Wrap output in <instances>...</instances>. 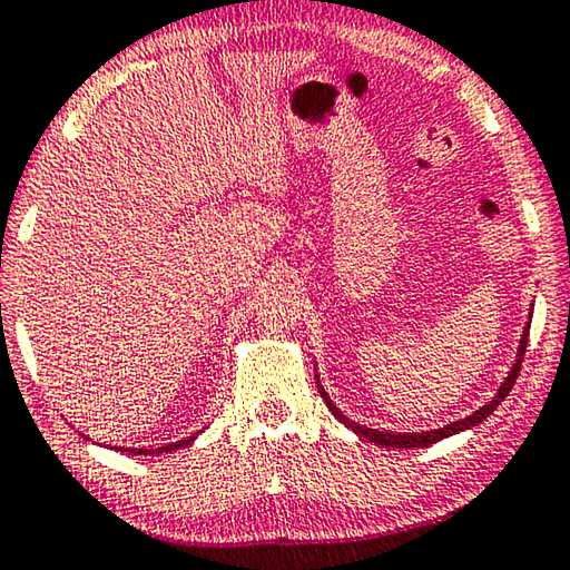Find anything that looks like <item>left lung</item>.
<instances>
[{"instance_id":"left-lung-1","label":"left lung","mask_w":570,"mask_h":570,"mask_svg":"<svg viewBox=\"0 0 570 570\" xmlns=\"http://www.w3.org/2000/svg\"><path fill=\"white\" fill-rule=\"evenodd\" d=\"M529 323H532V315H529ZM529 323L524 325L522 338H519V348H517L514 366L509 368L507 380L501 382V387H499V392H495V397L491 400V403H485L483 407H480V411H475L472 415H468V419L454 421V423H446L444 429L421 431V434H419V431H405V434H397V431L366 429V426H362V423L351 421L348 415H343L341 407L333 403L331 395H327L323 384H320V376L315 374V376H317V390H320V395H323L325 405L331 407V413L335 415V419H338L346 429L354 431L356 436L366 439V442H374V444L387 446V449H411V446H429V444H436V442H442V439H446V436H454V434H460V431H468V429H472V426H478V423H483V421L488 419V415H491V413L495 411V407H499V405L503 403V397H507L509 392H511V387H514V382H517V376H519V368H522V362H524V351H527V341H529Z\"/></svg>"}]
</instances>
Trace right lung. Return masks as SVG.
<instances>
[{
  "label": "right lung",
  "instance_id": "obj_1",
  "mask_svg": "<svg viewBox=\"0 0 570 570\" xmlns=\"http://www.w3.org/2000/svg\"><path fill=\"white\" fill-rule=\"evenodd\" d=\"M198 434H202V431H198ZM198 434L186 436V439H180V442H173V444H167V446H155V449H144V446H110V449H118V452H126V454H134V456L136 454H144V456H147V454H165V452H175V449H183V446H188L190 442H196Z\"/></svg>",
  "mask_w": 570,
  "mask_h": 570
}]
</instances>
